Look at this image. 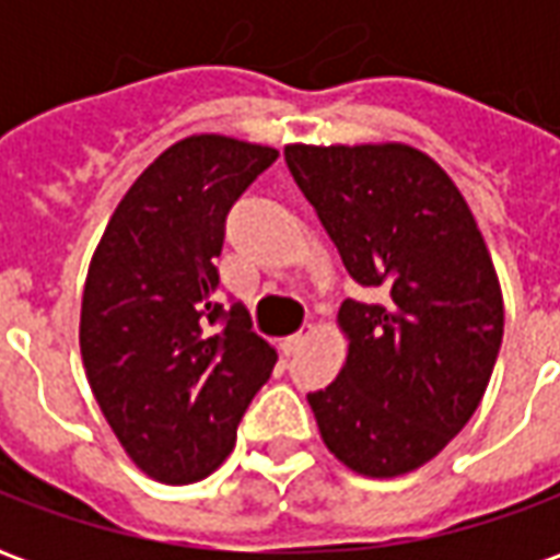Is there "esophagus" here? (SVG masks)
I'll return each instance as SVG.
<instances>
[{"mask_svg":"<svg viewBox=\"0 0 560 560\" xmlns=\"http://www.w3.org/2000/svg\"><path fill=\"white\" fill-rule=\"evenodd\" d=\"M308 336H312V327H303L300 332H293V336H288V339L281 341V351L288 353V357L300 353V351H303L305 341H308Z\"/></svg>","mask_w":560,"mask_h":560,"instance_id":"esophagus-1","label":"esophagus"}]
</instances>
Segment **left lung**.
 <instances>
[{
  "label": "left lung",
  "mask_w": 560,
  "mask_h": 560,
  "mask_svg": "<svg viewBox=\"0 0 560 560\" xmlns=\"http://www.w3.org/2000/svg\"><path fill=\"white\" fill-rule=\"evenodd\" d=\"M363 300H345L348 360L308 393L329 453L365 477L434 458L477 411L504 336L492 257L453 179L405 143L284 147Z\"/></svg>",
  "instance_id": "8db88e82"
}]
</instances>
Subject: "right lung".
<instances>
[{
	"instance_id": "obj_1",
	"label": "right lung",
	"mask_w": 560,
	"mask_h": 560,
	"mask_svg": "<svg viewBox=\"0 0 560 560\" xmlns=\"http://www.w3.org/2000/svg\"><path fill=\"white\" fill-rule=\"evenodd\" d=\"M279 152L195 135L140 173L107 221L80 308V353L104 420L140 470L195 482L219 468L276 351L243 303H219L224 221Z\"/></svg>"
}]
</instances>
